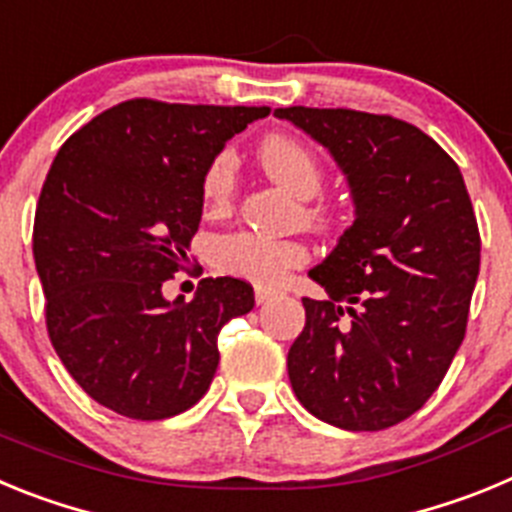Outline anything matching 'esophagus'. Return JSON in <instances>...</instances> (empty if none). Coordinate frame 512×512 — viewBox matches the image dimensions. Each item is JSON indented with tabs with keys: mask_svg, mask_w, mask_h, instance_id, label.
Returning <instances> with one entry per match:
<instances>
[{
	"mask_svg": "<svg viewBox=\"0 0 512 512\" xmlns=\"http://www.w3.org/2000/svg\"><path fill=\"white\" fill-rule=\"evenodd\" d=\"M277 295H279L277 289H271V287H256V305H266V302H271Z\"/></svg>",
	"mask_w": 512,
	"mask_h": 512,
	"instance_id": "obj_1",
	"label": "esophagus"
}]
</instances>
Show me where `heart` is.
Returning <instances> with one entry per match:
<instances>
[{
    "instance_id": "heart-1",
    "label": "heart",
    "mask_w": 512,
    "mask_h": 512,
    "mask_svg": "<svg viewBox=\"0 0 512 512\" xmlns=\"http://www.w3.org/2000/svg\"><path fill=\"white\" fill-rule=\"evenodd\" d=\"M259 161L269 179L307 200L318 192L323 184V166L318 156L292 135H269L259 146ZM235 194V153L220 151L202 174V200L212 212H225ZM320 217L323 212L312 210ZM212 261L220 271H228L233 277L248 279L256 284H277L287 277L289 269L302 266L307 261V248L297 241L271 238L264 233L225 235L212 246Z\"/></svg>"
}]
</instances>
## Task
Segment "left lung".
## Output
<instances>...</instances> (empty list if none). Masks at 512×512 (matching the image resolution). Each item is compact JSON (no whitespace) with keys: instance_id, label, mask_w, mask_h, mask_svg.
Segmentation results:
<instances>
[{"instance_id":"obj_1","label":"left lung","mask_w":512,"mask_h":512,"mask_svg":"<svg viewBox=\"0 0 512 512\" xmlns=\"http://www.w3.org/2000/svg\"><path fill=\"white\" fill-rule=\"evenodd\" d=\"M328 148L354 223L312 266L287 372L297 400L343 431H382L438 390L467 330L479 230L454 158L410 122L356 110L279 107Z\"/></svg>"}]
</instances>
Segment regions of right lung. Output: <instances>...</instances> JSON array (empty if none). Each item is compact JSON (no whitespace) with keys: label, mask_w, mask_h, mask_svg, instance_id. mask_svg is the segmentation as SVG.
<instances>
[{"label":"right lung","mask_w":512,"mask_h":512,"mask_svg":"<svg viewBox=\"0 0 512 512\" xmlns=\"http://www.w3.org/2000/svg\"><path fill=\"white\" fill-rule=\"evenodd\" d=\"M269 107L130 99L76 130L45 176L33 256L58 359L92 400L164 420L210 390L217 333L253 310V287L202 279L164 297L202 220V174Z\"/></svg>","instance_id":"obj_1"}]
</instances>
